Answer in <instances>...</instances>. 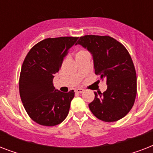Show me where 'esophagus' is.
<instances>
[{"label":"esophagus","mask_w":153,"mask_h":153,"mask_svg":"<svg viewBox=\"0 0 153 153\" xmlns=\"http://www.w3.org/2000/svg\"><path fill=\"white\" fill-rule=\"evenodd\" d=\"M74 91H75L76 93L81 94V93H82V92H83L84 90H83V89H82V88H77V89H75V90H74Z\"/></svg>","instance_id":"1"}]
</instances>
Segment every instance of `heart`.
I'll list each match as a JSON object with an SVG mask.
<instances>
[{"label":"heart","instance_id":"b5f03b06","mask_svg":"<svg viewBox=\"0 0 153 153\" xmlns=\"http://www.w3.org/2000/svg\"><path fill=\"white\" fill-rule=\"evenodd\" d=\"M86 51H79L78 52L76 53V55H82V54H84V53H86Z\"/></svg>","mask_w":153,"mask_h":153}]
</instances>
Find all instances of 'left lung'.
Returning <instances> with one entry per match:
<instances>
[{"label": "left lung", "instance_id": "obj_1", "mask_svg": "<svg viewBox=\"0 0 153 153\" xmlns=\"http://www.w3.org/2000/svg\"><path fill=\"white\" fill-rule=\"evenodd\" d=\"M77 44L91 52L95 74L106 79L107 90L94 92L95 98L89 108L102 121H118L130 111L137 95L136 71L129 53L121 43L107 36H84Z\"/></svg>", "mask_w": 153, "mask_h": 153}]
</instances>
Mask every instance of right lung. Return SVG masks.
<instances>
[{
  "label": "right lung",
  "instance_id": "1",
  "mask_svg": "<svg viewBox=\"0 0 153 153\" xmlns=\"http://www.w3.org/2000/svg\"><path fill=\"white\" fill-rule=\"evenodd\" d=\"M77 40L78 37L48 38L36 44L24 60L19 82L20 98L30 117L41 126L59 125L69 113L74 91L62 93L55 90L52 81Z\"/></svg>",
  "mask_w": 153,
  "mask_h": 153
}]
</instances>
